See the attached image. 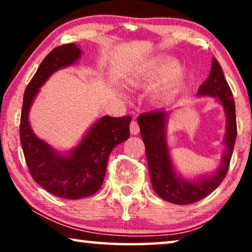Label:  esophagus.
Listing matches in <instances>:
<instances>
[{"mask_svg":"<svg viewBox=\"0 0 252 252\" xmlns=\"http://www.w3.org/2000/svg\"><path fill=\"white\" fill-rule=\"evenodd\" d=\"M129 129H130V134H132V135H137V134L140 133V127H139V124H137L136 120H133V122L130 123Z\"/></svg>","mask_w":252,"mask_h":252,"instance_id":"esophagus-1","label":"esophagus"}]
</instances>
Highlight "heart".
<instances>
[{"label":"heart","mask_w":252,"mask_h":252,"mask_svg":"<svg viewBox=\"0 0 252 252\" xmlns=\"http://www.w3.org/2000/svg\"><path fill=\"white\" fill-rule=\"evenodd\" d=\"M181 71V65L174 60H165L154 66L148 68L140 75V84L147 89L160 88L158 94L159 96H166L172 92L175 84L179 81V74Z\"/></svg>","instance_id":"heart-1"}]
</instances>
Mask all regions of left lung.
I'll return each mask as SVG.
<instances>
[{
    "instance_id": "left-lung-1",
    "label": "left lung",
    "mask_w": 252,
    "mask_h": 252,
    "mask_svg": "<svg viewBox=\"0 0 252 252\" xmlns=\"http://www.w3.org/2000/svg\"><path fill=\"white\" fill-rule=\"evenodd\" d=\"M198 96H212L222 105L226 117L225 146L219 167L210 174L187 179L179 173L172 161L167 144L166 129L171 110L160 109L137 117L141 136L146 146L147 161L154 190L160 198L174 204H191L211 194L221 184L228 171L234 144L236 140L235 102L222 68L216 58H212L210 75L197 92Z\"/></svg>"
}]
</instances>
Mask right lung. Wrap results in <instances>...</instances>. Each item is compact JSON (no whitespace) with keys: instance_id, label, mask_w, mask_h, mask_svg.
I'll use <instances>...</instances> for the list:
<instances>
[{"instance_id":"1","label":"right lung","mask_w":252,"mask_h":252,"mask_svg":"<svg viewBox=\"0 0 252 252\" xmlns=\"http://www.w3.org/2000/svg\"><path fill=\"white\" fill-rule=\"evenodd\" d=\"M82 50L70 43L55 48L42 61L24 94L20 143L34 180L57 197L80 199L101 188L115 147L129 137L130 117L104 116L96 120L73 149L61 153L34 134L29 115L40 88L51 74L80 60Z\"/></svg>"}]
</instances>
